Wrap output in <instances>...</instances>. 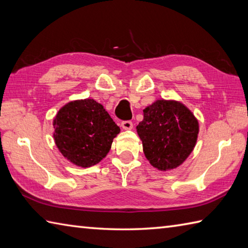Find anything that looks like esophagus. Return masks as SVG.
<instances>
[{
    "instance_id": "obj_1",
    "label": "esophagus",
    "mask_w": 248,
    "mask_h": 248,
    "mask_svg": "<svg viewBox=\"0 0 248 248\" xmlns=\"http://www.w3.org/2000/svg\"><path fill=\"white\" fill-rule=\"evenodd\" d=\"M121 126H122L123 129H131L133 128V122L131 121H123L122 123H121Z\"/></svg>"
}]
</instances>
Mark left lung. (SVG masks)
I'll list each match as a JSON object with an SVG mask.
<instances>
[{
  "label": "left lung",
  "mask_w": 248,
  "mask_h": 248,
  "mask_svg": "<svg viewBox=\"0 0 248 248\" xmlns=\"http://www.w3.org/2000/svg\"><path fill=\"white\" fill-rule=\"evenodd\" d=\"M137 133L146 159L154 168L166 171L183 164L193 152L199 123L181 102L157 99L143 110Z\"/></svg>",
  "instance_id": "1"
}]
</instances>
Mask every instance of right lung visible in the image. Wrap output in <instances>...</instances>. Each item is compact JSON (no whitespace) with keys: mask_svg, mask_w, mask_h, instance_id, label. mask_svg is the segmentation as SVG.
<instances>
[{"mask_svg":"<svg viewBox=\"0 0 248 248\" xmlns=\"http://www.w3.org/2000/svg\"><path fill=\"white\" fill-rule=\"evenodd\" d=\"M53 138L70 163L87 168L98 164L111 149L120 127L104 106L92 98L64 105L53 119Z\"/></svg>","mask_w":248,"mask_h":248,"instance_id":"obj_1","label":"right lung"}]
</instances>
